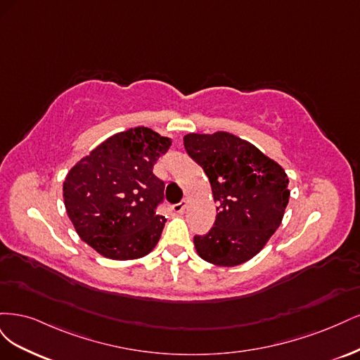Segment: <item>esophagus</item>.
Instances as JSON below:
<instances>
[{"label": "esophagus", "mask_w": 360, "mask_h": 360, "mask_svg": "<svg viewBox=\"0 0 360 360\" xmlns=\"http://www.w3.org/2000/svg\"><path fill=\"white\" fill-rule=\"evenodd\" d=\"M187 205H188L187 200H182V202L176 203V205H173V211L178 212V214H182L185 210H187Z\"/></svg>", "instance_id": "esophagus-1"}]
</instances>
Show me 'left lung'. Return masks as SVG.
<instances>
[{"label": "left lung", "instance_id": "obj_1", "mask_svg": "<svg viewBox=\"0 0 360 360\" xmlns=\"http://www.w3.org/2000/svg\"><path fill=\"white\" fill-rule=\"evenodd\" d=\"M184 146L211 182L217 218L194 236L199 257L231 268L251 260L280 227L290 199L284 169L259 148L227 133H190Z\"/></svg>", "mask_w": 360, "mask_h": 360}]
</instances>
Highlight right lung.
I'll return each instance as SVG.
<instances>
[{
	"instance_id": "right-lung-1",
	"label": "right lung",
	"mask_w": 360,
	"mask_h": 360,
	"mask_svg": "<svg viewBox=\"0 0 360 360\" xmlns=\"http://www.w3.org/2000/svg\"><path fill=\"white\" fill-rule=\"evenodd\" d=\"M172 139L148 127L110 136L80 158L63 184L76 233L110 260H136L155 248L166 218L157 214L165 182L154 173Z\"/></svg>"
}]
</instances>
